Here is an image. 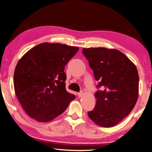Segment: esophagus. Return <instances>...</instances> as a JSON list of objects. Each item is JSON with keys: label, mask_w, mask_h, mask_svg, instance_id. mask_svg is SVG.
Listing matches in <instances>:
<instances>
[{"label": "esophagus", "mask_w": 152, "mask_h": 152, "mask_svg": "<svg viewBox=\"0 0 152 152\" xmlns=\"http://www.w3.org/2000/svg\"><path fill=\"white\" fill-rule=\"evenodd\" d=\"M77 94H78V97H82V96H83V94H84V93H83V91H80V92H79V93H78Z\"/></svg>", "instance_id": "34e87169"}]
</instances>
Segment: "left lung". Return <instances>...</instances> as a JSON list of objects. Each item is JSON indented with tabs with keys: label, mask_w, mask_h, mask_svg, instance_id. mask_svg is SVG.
I'll use <instances>...</instances> for the list:
<instances>
[{
	"label": "left lung",
	"mask_w": 152,
	"mask_h": 152,
	"mask_svg": "<svg viewBox=\"0 0 152 152\" xmlns=\"http://www.w3.org/2000/svg\"><path fill=\"white\" fill-rule=\"evenodd\" d=\"M94 75L99 81L95 108L88 115L97 125L115 126L129 115L138 97L139 76L134 64L117 49L84 48Z\"/></svg>",
	"instance_id": "1"
}]
</instances>
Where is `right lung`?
Returning a JSON list of instances; mask_svg holds the SVG:
<instances>
[{
  "mask_svg": "<svg viewBox=\"0 0 152 152\" xmlns=\"http://www.w3.org/2000/svg\"><path fill=\"white\" fill-rule=\"evenodd\" d=\"M64 44H39L23 55L15 68L18 99L29 117L49 122L62 114L75 96L66 90L64 67L78 51Z\"/></svg>",
  "mask_w": 152,
  "mask_h": 152,
  "instance_id": "right-lung-1",
  "label": "right lung"
}]
</instances>
